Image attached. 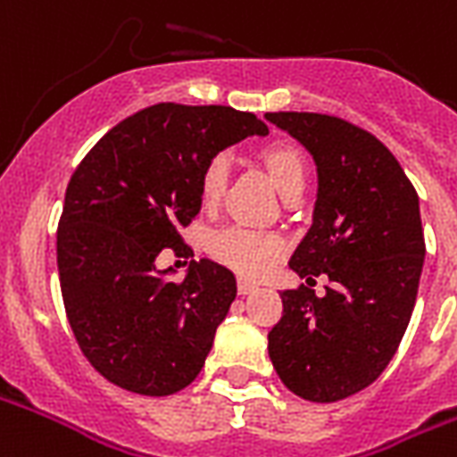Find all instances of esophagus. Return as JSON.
<instances>
[{"mask_svg": "<svg viewBox=\"0 0 457 457\" xmlns=\"http://www.w3.org/2000/svg\"><path fill=\"white\" fill-rule=\"evenodd\" d=\"M259 290V285L252 283V280H244V278H239L237 280V292L242 295V297H246V295H252V292Z\"/></svg>", "mask_w": 457, "mask_h": 457, "instance_id": "obj_1", "label": "esophagus"}]
</instances>
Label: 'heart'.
<instances>
[{"instance_id":"obj_1","label":"heart","mask_w":457,"mask_h":457,"mask_svg":"<svg viewBox=\"0 0 457 457\" xmlns=\"http://www.w3.org/2000/svg\"><path fill=\"white\" fill-rule=\"evenodd\" d=\"M268 172L273 177L275 187L280 194L304 187L306 182V160L299 148L290 144H273L261 153ZM229 177V155L228 153H213L201 170L198 179V194L204 205H218L222 194L228 189ZM208 252L222 266L232 268L242 275H261L273 266L285 252L283 237L263 229L242 228V225H228L218 229L208 239Z\"/></svg>"}]
</instances>
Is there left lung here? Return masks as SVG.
Masks as SVG:
<instances>
[{
	"label": "left lung",
	"mask_w": 457,
	"mask_h": 457,
	"mask_svg": "<svg viewBox=\"0 0 457 457\" xmlns=\"http://www.w3.org/2000/svg\"><path fill=\"white\" fill-rule=\"evenodd\" d=\"M313 155V222L290 259L306 283L326 273V297L285 290L268 333L280 381L312 403L360 393L388 367L412 316L424 263L420 198L386 145L357 124L316 112H268Z\"/></svg>",
	"instance_id": "1"
}]
</instances>
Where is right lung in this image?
Here are the masks:
<instances>
[{
	"instance_id": "obj_1",
	"label": "right lung",
	"mask_w": 457,
	"mask_h": 457,
	"mask_svg": "<svg viewBox=\"0 0 457 457\" xmlns=\"http://www.w3.org/2000/svg\"><path fill=\"white\" fill-rule=\"evenodd\" d=\"M252 134H268L252 112L151 104L110 129L69 179L57 228L66 319L93 369L124 391L172 395L204 369L235 275L201 259L172 283L155 259L194 256L182 228L201 211V170Z\"/></svg>"
}]
</instances>
